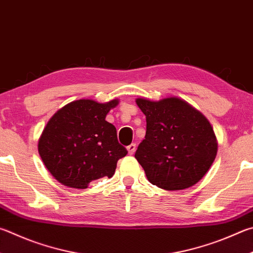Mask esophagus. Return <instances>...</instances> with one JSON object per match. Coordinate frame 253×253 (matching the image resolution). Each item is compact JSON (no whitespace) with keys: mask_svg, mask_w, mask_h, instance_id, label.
Masks as SVG:
<instances>
[{"mask_svg":"<svg viewBox=\"0 0 253 253\" xmlns=\"http://www.w3.org/2000/svg\"><path fill=\"white\" fill-rule=\"evenodd\" d=\"M127 150H128V154L132 155L136 151V144H130L129 146L127 147Z\"/></svg>","mask_w":253,"mask_h":253,"instance_id":"obj_1","label":"esophagus"}]
</instances>
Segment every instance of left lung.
<instances>
[{
  "label": "left lung",
  "instance_id": "8db88e82",
  "mask_svg": "<svg viewBox=\"0 0 253 253\" xmlns=\"http://www.w3.org/2000/svg\"><path fill=\"white\" fill-rule=\"evenodd\" d=\"M136 103L147 125L135 158L148 180L165 190L194 186L217 155V139L208 119L177 97L159 102L137 98Z\"/></svg>",
  "mask_w": 253,
  "mask_h": 253
}]
</instances>
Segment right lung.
Wrapping results in <instances>:
<instances>
[{
	"mask_svg": "<svg viewBox=\"0 0 253 253\" xmlns=\"http://www.w3.org/2000/svg\"><path fill=\"white\" fill-rule=\"evenodd\" d=\"M117 99L100 104L80 99L67 104L49 119L39 140L41 158L63 185L85 189L103 177H113L117 162L127 155L117 130L105 121Z\"/></svg>",
	"mask_w": 253,
	"mask_h": 253,
	"instance_id": "obj_1",
	"label": "right lung"
}]
</instances>
